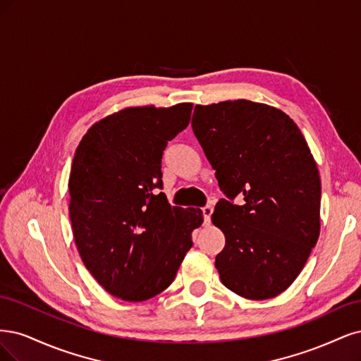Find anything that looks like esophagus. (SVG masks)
<instances>
[{
	"label": "esophagus",
	"mask_w": 361,
	"mask_h": 361,
	"mask_svg": "<svg viewBox=\"0 0 361 361\" xmlns=\"http://www.w3.org/2000/svg\"><path fill=\"white\" fill-rule=\"evenodd\" d=\"M212 214H213V207L205 205L202 208V216H204V225H210L212 222Z\"/></svg>",
	"instance_id": "esophagus-1"
}]
</instances>
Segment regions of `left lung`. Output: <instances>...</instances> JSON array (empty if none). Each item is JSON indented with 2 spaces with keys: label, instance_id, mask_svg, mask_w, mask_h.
Returning <instances> with one entry per match:
<instances>
[{
  "label": "left lung",
  "instance_id": "left-lung-1",
  "mask_svg": "<svg viewBox=\"0 0 361 361\" xmlns=\"http://www.w3.org/2000/svg\"><path fill=\"white\" fill-rule=\"evenodd\" d=\"M192 129L225 195L212 216L226 238L220 281L249 300L279 295L319 237L321 180L305 136L282 111L244 99L196 104Z\"/></svg>",
  "mask_w": 361,
  "mask_h": 361
}]
</instances>
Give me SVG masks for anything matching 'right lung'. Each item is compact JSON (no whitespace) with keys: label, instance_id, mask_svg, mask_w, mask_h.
<instances>
[{"label":"right lung","instance_id":"1","mask_svg":"<svg viewBox=\"0 0 361 361\" xmlns=\"http://www.w3.org/2000/svg\"><path fill=\"white\" fill-rule=\"evenodd\" d=\"M192 103L127 108L85 133L68 178L73 237L88 271L114 297L144 301L165 290L192 247L200 208L171 207L161 156L189 126Z\"/></svg>","mask_w":361,"mask_h":361}]
</instances>
